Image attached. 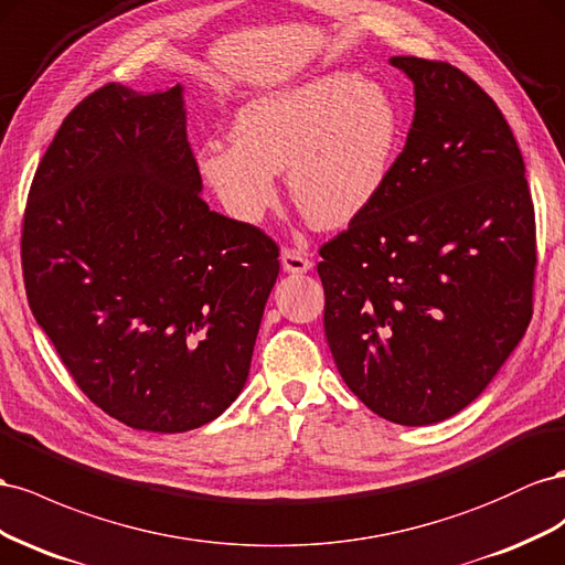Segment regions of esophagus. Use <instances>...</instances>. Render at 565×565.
Masks as SVG:
<instances>
[{"instance_id": "esophagus-1", "label": "esophagus", "mask_w": 565, "mask_h": 565, "mask_svg": "<svg viewBox=\"0 0 565 565\" xmlns=\"http://www.w3.org/2000/svg\"><path fill=\"white\" fill-rule=\"evenodd\" d=\"M281 267L288 274H302V271H310L312 269V260L308 255H302L296 248H284L281 253Z\"/></svg>"}]
</instances>
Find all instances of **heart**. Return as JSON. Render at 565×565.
I'll return each instance as SVG.
<instances>
[{
	"label": "heart",
	"instance_id": "heart-1",
	"mask_svg": "<svg viewBox=\"0 0 565 565\" xmlns=\"http://www.w3.org/2000/svg\"><path fill=\"white\" fill-rule=\"evenodd\" d=\"M402 113L381 85L331 71L257 94L232 141H207L199 170L224 213L257 224L279 201L277 172L315 230H343L381 196L402 143Z\"/></svg>",
	"mask_w": 565,
	"mask_h": 565
}]
</instances>
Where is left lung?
<instances>
[{
    "label": "left lung",
    "instance_id": "obj_1",
    "mask_svg": "<svg viewBox=\"0 0 565 565\" xmlns=\"http://www.w3.org/2000/svg\"><path fill=\"white\" fill-rule=\"evenodd\" d=\"M414 122L364 215L321 246L324 331L348 388L399 426L488 388L530 324L535 207L509 122L443 61L393 56Z\"/></svg>",
    "mask_w": 565,
    "mask_h": 565
}]
</instances>
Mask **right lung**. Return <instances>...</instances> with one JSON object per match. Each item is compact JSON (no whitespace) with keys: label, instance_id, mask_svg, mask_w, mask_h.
I'll return each instance as SVG.
<instances>
[{"label":"right lung","instance_id":"1","mask_svg":"<svg viewBox=\"0 0 565 565\" xmlns=\"http://www.w3.org/2000/svg\"><path fill=\"white\" fill-rule=\"evenodd\" d=\"M184 87L104 85L32 180L30 310L83 393L125 426L184 433L244 391L279 248L201 199Z\"/></svg>","mask_w":565,"mask_h":565}]
</instances>
